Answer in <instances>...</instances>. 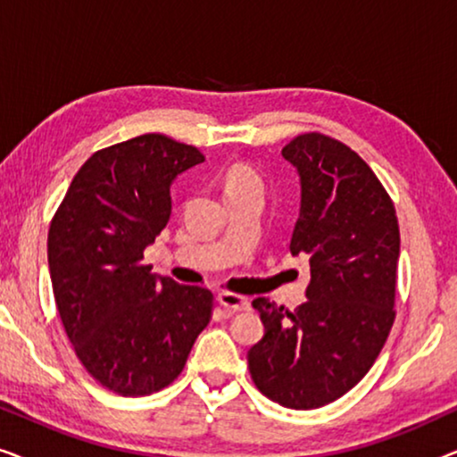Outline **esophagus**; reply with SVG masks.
<instances>
[{"instance_id":"1","label":"esophagus","mask_w":457,"mask_h":457,"mask_svg":"<svg viewBox=\"0 0 457 457\" xmlns=\"http://www.w3.org/2000/svg\"><path fill=\"white\" fill-rule=\"evenodd\" d=\"M218 302H220L222 308H227L228 312H245V310H249V299L243 297V295H237V293H230V291L218 293Z\"/></svg>"}]
</instances>
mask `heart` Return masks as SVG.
Here are the masks:
<instances>
[{"label":"heart","instance_id":"1","mask_svg":"<svg viewBox=\"0 0 457 457\" xmlns=\"http://www.w3.org/2000/svg\"><path fill=\"white\" fill-rule=\"evenodd\" d=\"M241 183H260V180H258V174H255L249 166H245V164H235V166L228 170L227 187L241 185Z\"/></svg>","mask_w":457,"mask_h":457}]
</instances>
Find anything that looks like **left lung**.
Returning <instances> with one entry per match:
<instances>
[{"label": "left lung", "mask_w": 457, "mask_h": 457, "mask_svg": "<svg viewBox=\"0 0 457 457\" xmlns=\"http://www.w3.org/2000/svg\"><path fill=\"white\" fill-rule=\"evenodd\" d=\"M283 158L302 183L289 249L310 260L308 302L289 312L253 299L266 333L247 364L268 399L314 410L353 389L389 337L399 224L389 193L345 143L305 133L287 143Z\"/></svg>", "instance_id": "8db88e82"}]
</instances>
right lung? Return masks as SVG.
<instances>
[{
	"instance_id": "right-lung-1",
	"label": "right lung",
	"mask_w": 457,
	"mask_h": 457,
	"mask_svg": "<svg viewBox=\"0 0 457 457\" xmlns=\"http://www.w3.org/2000/svg\"><path fill=\"white\" fill-rule=\"evenodd\" d=\"M204 160L197 147L160 133L99 149L74 174L49 227L62 324L87 372L118 395L170 385L212 318V291L143 264L170 218L172 180Z\"/></svg>"
}]
</instances>
